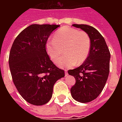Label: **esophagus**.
I'll return each mask as SVG.
<instances>
[{
    "label": "esophagus",
    "mask_w": 122,
    "mask_h": 122,
    "mask_svg": "<svg viewBox=\"0 0 122 122\" xmlns=\"http://www.w3.org/2000/svg\"><path fill=\"white\" fill-rule=\"evenodd\" d=\"M68 75H69V74H68V72H67V71H65V76H68Z\"/></svg>",
    "instance_id": "1"
}]
</instances>
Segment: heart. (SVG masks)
Listing matches in <instances>:
<instances>
[{"mask_svg": "<svg viewBox=\"0 0 122 122\" xmlns=\"http://www.w3.org/2000/svg\"><path fill=\"white\" fill-rule=\"evenodd\" d=\"M54 40H48L46 51L50 59L56 63L63 53L66 56L57 62L61 68H70L83 63L90 54L91 42L86 32L65 27L56 31Z\"/></svg>", "mask_w": 122, "mask_h": 122, "instance_id": "1", "label": "heart"}]
</instances>
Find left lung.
Segmentation results:
<instances>
[{"label":"left lung","instance_id":"8db88e82","mask_svg":"<svg viewBox=\"0 0 122 122\" xmlns=\"http://www.w3.org/2000/svg\"><path fill=\"white\" fill-rule=\"evenodd\" d=\"M72 26L86 32L91 42L90 54L84 63L68 71L76 80L71 89L72 97L86 103L95 99L105 87L110 71V53L105 38L96 29L84 24Z\"/></svg>","mask_w":122,"mask_h":122}]
</instances>
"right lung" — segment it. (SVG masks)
<instances>
[{"label": "right lung", "instance_id": "right-lung-1", "mask_svg": "<svg viewBox=\"0 0 122 122\" xmlns=\"http://www.w3.org/2000/svg\"><path fill=\"white\" fill-rule=\"evenodd\" d=\"M57 25L32 24L14 41L9 56L12 80L17 91L31 105L46 104L52 97L53 86L65 76L63 70L51 61L46 44Z\"/></svg>", "mask_w": 122, "mask_h": 122}]
</instances>
